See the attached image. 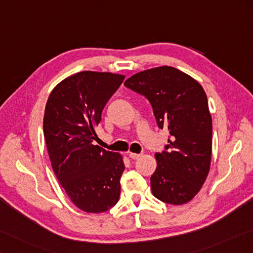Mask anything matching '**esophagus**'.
Instances as JSON below:
<instances>
[{"label": "esophagus", "mask_w": 253, "mask_h": 253, "mask_svg": "<svg viewBox=\"0 0 253 253\" xmlns=\"http://www.w3.org/2000/svg\"><path fill=\"white\" fill-rule=\"evenodd\" d=\"M129 157L131 158V159H133V160H136V159H139L140 157H141V154H138V153H130L129 154Z\"/></svg>", "instance_id": "esophagus-1"}]
</instances>
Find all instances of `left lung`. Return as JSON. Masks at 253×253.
Returning <instances> with one entry per match:
<instances>
[{"label":"left lung","instance_id":"1","mask_svg":"<svg viewBox=\"0 0 253 253\" xmlns=\"http://www.w3.org/2000/svg\"><path fill=\"white\" fill-rule=\"evenodd\" d=\"M124 85L144 95L160 129L168 127L166 150L156 153L153 196L169 205H184L197 196L209 173L212 118L201 84L172 66L132 75Z\"/></svg>","mask_w":253,"mask_h":253}]
</instances>
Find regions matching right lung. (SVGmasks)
Here are the masks:
<instances>
[{"mask_svg":"<svg viewBox=\"0 0 253 253\" xmlns=\"http://www.w3.org/2000/svg\"><path fill=\"white\" fill-rule=\"evenodd\" d=\"M124 75L83 71L64 79L48 96L43 131L52 169L75 207L100 213L117 205L124 171L120 153L93 144L102 110Z\"/></svg>","mask_w":253,"mask_h":253,"instance_id":"1","label":"right lung"}]
</instances>
